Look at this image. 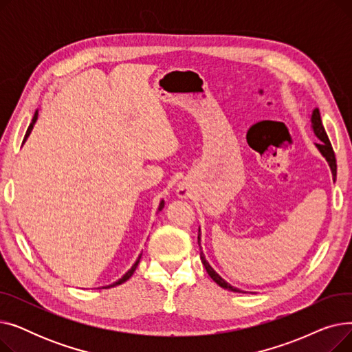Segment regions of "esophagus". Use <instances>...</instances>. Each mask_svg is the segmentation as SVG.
I'll return each instance as SVG.
<instances>
[{
    "instance_id": "obj_1",
    "label": "esophagus",
    "mask_w": 352,
    "mask_h": 352,
    "mask_svg": "<svg viewBox=\"0 0 352 352\" xmlns=\"http://www.w3.org/2000/svg\"><path fill=\"white\" fill-rule=\"evenodd\" d=\"M178 195H179L181 198H187V197H188V191H187L186 188H179V190H178Z\"/></svg>"
}]
</instances>
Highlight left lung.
<instances>
[{"instance_id":"1","label":"left lung","mask_w":352,"mask_h":352,"mask_svg":"<svg viewBox=\"0 0 352 352\" xmlns=\"http://www.w3.org/2000/svg\"><path fill=\"white\" fill-rule=\"evenodd\" d=\"M311 122H312L314 133H316V135L321 140V142L317 144L318 150L321 151V154H322V155L325 157V160L328 161V164H329V166H331V171H332V177H334V181H336V178H337V160H336L334 150H332V145H331V142H329V140H328V135H327V133H325V128H324V125H322L321 116H320V109H318V108L314 109L312 117H311ZM199 235H201V234H199V230H198V245H199V250H201V244H199L201 238H199ZM199 255H201V263H202V265L206 267L208 275L211 276V278H212L221 288L228 289V291H234V292H241V289H238V288L230 285L228 283H226L223 278H221V276L212 270V267L207 263L206 256H204V252L199 251Z\"/></svg>"}]
</instances>
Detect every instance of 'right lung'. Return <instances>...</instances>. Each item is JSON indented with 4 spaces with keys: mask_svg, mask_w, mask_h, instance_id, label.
Instances as JSON below:
<instances>
[{
    "mask_svg": "<svg viewBox=\"0 0 352 352\" xmlns=\"http://www.w3.org/2000/svg\"><path fill=\"white\" fill-rule=\"evenodd\" d=\"M36 118H38V111H35V114H34V117H32V121H31V124H30V126H28V129H27V133H25V137H24V141L28 138V135H30V133H31V129H32V126H34V124H35V121H36ZM23 141V142H24ZM164 208V201H161V204H160V208H158V211H161ZM140 258H141V255L138 256V260L135 261V264L131 267V270H129L121 280H118L117 283H114V284H111V285H108V287H104V288H111V287H116V285H120V284H122V283H125L126 280H129L131 278V275L134 274V271L137 270V267H138V264H140Z\"/></svg>",
    "mask_w": 352,
    "mask_h": 352,
    "instance_id": "add662e5",
    "label": "right lung"
}]
</instances>
